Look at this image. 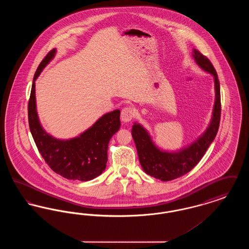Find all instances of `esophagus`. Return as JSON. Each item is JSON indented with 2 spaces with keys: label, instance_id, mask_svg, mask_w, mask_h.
I'll use <instances>...</instances> for the list:
<instances>
[{
  "label": "esophagus",
  "instance_id": "1",
  "mask_svg": "<svg viewBox=\"0 0 249 249\" xmlns=\"http://www.w3.org/2000/svg\"><path fill=\"white\" fill-rule=\"evenodd\" d=\"M134 117V111L130 107H125L121 111V120L123 122H129Z\"/></svg>",
  "mask_w": 249,
  "mask_h": 249
}]
</instances>
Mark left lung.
<instances>
[{
  "label": "left lung",
  "mask_w": 249,
  "mask_h": 249,
  "mask_svg": "<svg viewBox=\"0 0 249 249\" xmlns=\"http://www.w3.org/2000/svg\"><path fill=\"white\" fill-rule=\"evenodd\" d=\"M193 57L202 70L208 71L213 75L214 80L215 102L213 106V117L206 131L190 146L185 147L178 152H166L160 150L155 145L148 132L140 124L134 123L132 126L131 134L142 170L150 177L161 181H170L180 178L188 174L197 165L211 142H213L219 127L221 103L220 86L217 73L211 61L199 50H193Z\"/></svg>",
  "instance_id": "obj_1"
}]
</instances>
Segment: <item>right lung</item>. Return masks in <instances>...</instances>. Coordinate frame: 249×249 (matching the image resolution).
<instances>
[{
    "label": "right lung",
    "instance_id": "add662e5",
    "mask_svg": "<svg viewBox=\"0 0 249 249\" xmlns=\"http://www.w3.org/2000/svg\"><path fill=\"white\" fill-rule=\"evenodd\" d=\"M55 53L56 49L48 52L34 77L28 105L30 130L40 154L56 174L71 180L89 181L99 177L107 167L108 143L119 130L120 111L115 110L104 115L92 127L70 140H59L47 133L36 112V80Z\"/></svg>",
    "mask_w": 249,
    "mask_h": 249
}]
</instances>
